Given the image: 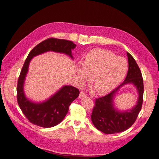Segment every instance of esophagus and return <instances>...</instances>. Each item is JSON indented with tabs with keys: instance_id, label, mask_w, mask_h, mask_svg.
I'll use <instances>...</instances> for the list:
<instances>
[{
	"instance_id": "34e87169",
	"label": "esophagus",
	"mask_w": 159,
	"mask_h": 159,
	"mask_svg": "<svg viewBox=\"0 0 159 159\" xmlns=\"http://www.w3.org/2000/svg\"><path fill=\"white\" fill-rule=\"evenodd\" d=\"M87 96V95H86V94L85 92H80V96H79V98H85V97H86Z\"/></svg>"
}]
</instances>
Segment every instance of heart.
Here are the masks:
<instances>
[{"mask_svg":"<svg viewBox=\"0 0 159 159\" xmlns=\"http://www.w3.org/2000/svg\"><path fill=\"white\" fill-rule=\"evenodd\" d=\"M126 60L110 51L95 49L89 52L76 71L81 83L92 78V83L99 94H106L115 89L126 75Z\"/></svg>","mask_w":159,"mask_h":159,"instance_id":"b5f03b06","label":"heart"}]
</instances>
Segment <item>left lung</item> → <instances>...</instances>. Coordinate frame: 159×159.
<instances>
[{
  "instance_id": "left-lung-1",
  "label": "left lung",
  "mask_w": 159,
  "mask_h": 159,
  "mask_svg": "<svg viewBox=\"0 0 159 159\" xmlns=\"http://www.w3.org/2000/svg\"><path fill=\"white\" fill-rule=\"evenodd\" d=\"M128 70L125 81L107 95L96 99L91 119L92 123L99 131L106 134L122 132L131 127L141 111L143 101L144 84L142 74L132 56L127 52ZM126 84H133L138 92L136 105L131 110L119 111L113 105V99L117 91Z\"/></svg>"
}]
</instances>
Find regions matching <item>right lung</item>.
Masks as SVG:
<instances>
[{
  "instance_id": "1",
  "label": "right lung",
  "mask_w": 159,
  "mask_h": 159,
  "mask_svg": "<svg viewBox=\"0 0 159 159\" xmlns=\"http://www.w3.org/2000/svg\"><path fill=\"white\" fill-rule=\"evenodd\" d=\"M76 46L72 41L51 38L35 46L28 54L18 80L16 92L18 104L31 123L43 128L58 125L67 115L71 102L79 96L80 91L72 86L65 85L42 102H34L28 99L24 94V83L31 60L36 56L48 51L63 53L73 59L71 51Z\"/></svg>"
}]
</instances>
